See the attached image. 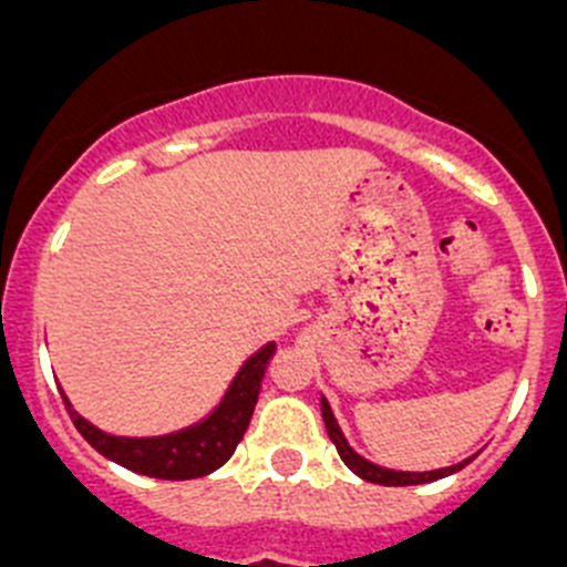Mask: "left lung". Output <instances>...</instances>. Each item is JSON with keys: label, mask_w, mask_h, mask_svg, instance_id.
I'll return each mask as SVG.
<instances>
[{"label": "left lung", "mask_w": 567, "mask_h": 567, "mask_svg": "<svg viewBox=\"0 0 567 567\" xmlns=\"http://www.w3.org/2000/svg\"><path fill=\"white\" fill-rule=\"evenodd\" d=\"M321 417H324V426H328L330 441H333L336 449H339L341 461L347 463V468H350V472H355L361 481H367V483H379V486H421V483L441 481V477H446V474L461 472V468L468 463V461H463V463H457V466L437 468V472H392V468H381V466H375V463L364 461L361 455H355L353 449H350V443H347L344 435H341L339 423H336L333 412H330V404L324 401V398H321Z\"/></svg>", "instance_id": "obj_1"}]
</instances>
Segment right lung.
Here are the masks:
<instances>
[{"label": "right lung", "instance_id": "add662e5", "mask_svg": "<svg viewBox=\"0 0 567 567\" xmlns=\"http://www.w3.org/2000/svg\"><path fill=\"white\" fill-rule=\"evenodd\" d=\"M274 353H277V344H265L259 353H254L243 364V370L237 372L234 384L228 386L223 404L206 421H200L192 430L175 432V435H106V432L95 430L93 423H86L79 412H73L68 398H64V406H68L70 417H73L75 430L104 457L130 468V472L157 477V481H195V477H206L214 468H220L234 455V449L243 441L248 423H251L259 386H262V375Z\"/></svg>", "mask_w": 567, "mask_h": 567}]
</instances>
